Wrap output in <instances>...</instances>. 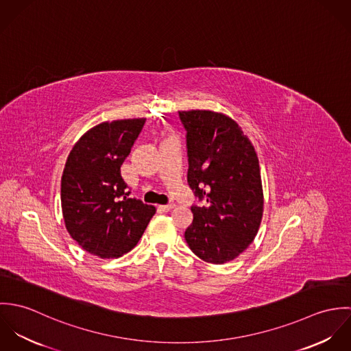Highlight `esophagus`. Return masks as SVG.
<instances>
[{
  "label": "esophagus",
  "mask_w": 351,
  "mask_h": 351,
  "mask_svg": "<svg viewBox=\"0 0 351 351\" xmlns=\"http://www.w3.org/2000/svg\"><path fill=\"white\" fill-rule=\"evenodd\" d=\"M174 206H176L174 204H167V205H159V209H160V210H163V212H169V210H171V209H173Z\"/></svg>",
  "instance_id": "1"
}]
</instances>
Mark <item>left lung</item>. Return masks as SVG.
I'll return each instance as SVG.
<instances>
[{"label":"left lung","instance_id":"obj_1","mask_svg":"<svg viewBox=\"0 0 351 351\" xmlns=\"http://www.w3.org/2000/svg\"><path fill=\"white\" fill-rule=\"evenodd\" d=\"M186 130L188 182L206 206H192L185 231L191 250L221 265L239 256L258 234L263 215L259 162L249 138L227 114L180 110Z\"/></svg>","mask_w":351,"mask_h":351}]
</instances>
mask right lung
<instances>
[{"instance_id": "obj_1", "label": "right lung", "mask_w": 351, "mask_h": 351, "mask_svg": "<svg viewBox=\"0 0 351 351\" xmlns=\"http://www.w3.org/2000/svg\"><path fill=\"white\" fill-rule=\"evenodd\" d=\"M146 119L104 121L86 131L70 151L60 181L66 228L89 254L119 258L132 250L155 206L130 199L121 165Z\"/></svg>"}]
</instances>
